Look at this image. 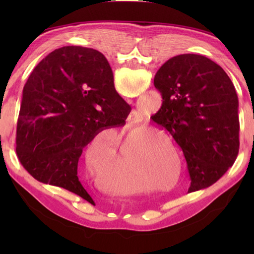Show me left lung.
Returning a JSON list of instances; mask_svg holds the SVG:
<instances>
[{
  "label": "left lung",
  "instance_id": "8db88e82",
  "mask_svg": "<svg viewBox=\"0 0 254 254\" xmlns=\"http://www.w3.org/2000/svg\"><path fill=\"white\" fill-rule=\"evenodd\" d=\"M153 83L162 105L151 119L183 150L190 177L188 192L209 187L239 153V100L233 83L216 63L195 54L167 60Z\"/></svg>",
  "mask_w": 254,
  "mask_h": 254
}]
</instances>
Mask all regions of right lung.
<instances>
[{"instance_id":"right-lung-1","label":"right lung","mask_w":254,"mask_h":254,"mask_svg":"<svg viewBox=\"0 0 254 254\" xmlns=\"http://www.w3.org/2000/svg\"><path fill=\"white\" fill-rule=\"evenodd\" d=\"M130 110L104 55L79 46L56 49L23 87L16 156L33 178L91 200L77 177L83 148L104 128L123 126Z\"/></svg>"}]
</instances>
